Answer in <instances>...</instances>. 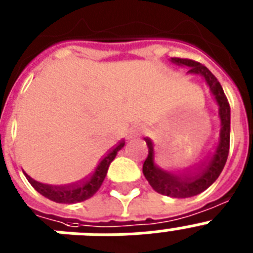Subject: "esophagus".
<instances>
[{"label": "esophagus", "instance_id": "1", "mask_svg": "<svg viewBox=\"0 0 253 253\" xmlns=\"http://www.w3.org/2000/svg\"><path fill=\"white\" fill-rule=\"evenodd\" d=\"M144 132V127H141V126H136V127H133L132 129H131V132H129V139H131V137H137V136H140L141 135V133Z\"/></svg>", "mask_w": 253, "mask_h": 253}]
</instances>
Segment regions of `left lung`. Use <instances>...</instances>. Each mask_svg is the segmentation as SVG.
I'll return each mask as SVG.
<instances>
[{"label":"left lung","instance_id":"left-lung-1","mask_svg":"<svg viewBox=\"0 0 253 253\" xmlns=\"http://www.w3.org/2000/svg\"><path fill=\"white\" fill-rule=\"evenodd\" d=\"M172 62L181 66L190 67V74L201 75L205 79L209 89L214 96L215 102L218 104L219 118H220V135L219 142L212 155L206 160L196 172H187L186 174H172L164 172L157 164L154 163V146L150 139H145L149 148L148 158L145 159L142 166V173L145 178L148 179L151 187L158 193L166 196L177 197V199H186V197L196 196L206 188L210 187L218 177L220 175L224 166L227 163L228 154H229V140H230V107L227 96L224 94L218 79L215 78L208 67L201 65L196 61L188 58H172Z\"/></svg>","mask_w":253,"mask_h":253}]
</instances>
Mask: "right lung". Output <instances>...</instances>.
Returning <instances> with one entry per match:
<instances>
[{"mask_svg": "<svg viewBox=\"0 0 253 253\" xmlns=\"http://www.w3.org/2000/svg\"><path fill=\"white\" fill-rule=\"evenodd\" d=\"M125 146V141H120V144L116 145L112 150L105 154L103 159L100 160L98 167L95 168L91 174L84 181L79 182V183L69 184V186H50V184L41 183V182L33 179L30 175L25 173L26 179L29 181L35 190L38 191L41 195H43L47 199L52 200L54 203L60 204H75L81 203L85 200L90 199L93 196L96 191L99 190L104 181L107 172H108L109 164L113 162L118 151Z\"/></svg>", "mask_w": 253, "mask_h": 253, "instance_id": "obj_1", "label": "right lung"}]
</instances>
